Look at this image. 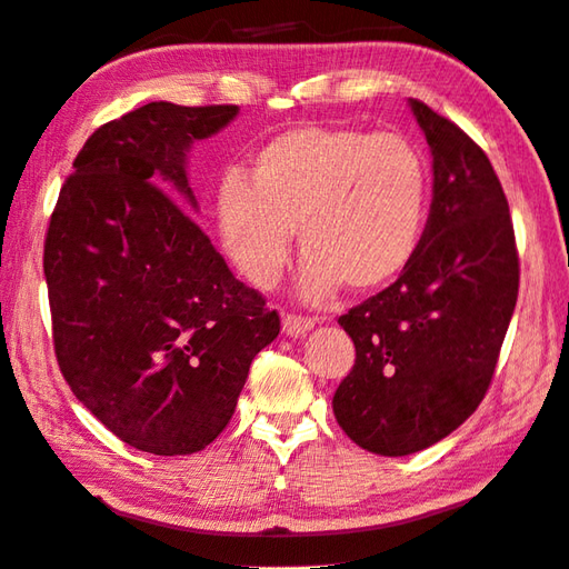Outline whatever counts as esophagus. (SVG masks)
Here are the masks:
<instances>
[{
    "mask_svg": "<svg viewBox=\"0 0 569 569\" xmlns=\"http://www.w3.org/2000/svg\"><path fill=\"white\" fill-rule=\"evenodd\" d=\"M281 323H283V333L288 338H301L308 333V330H313V326H316L311 318H301V316H291V313H286Z\"/></svg>",
    "mask_w": 569,
    "mask_h": 569,
    "instance_id": "esophagus-1",
    "label": "esophagus"
}]
</instances>
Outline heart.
<instances>
[{"mask_svg":"<svg viewBox=\"0 0 569 569\" xmlns=\"http://www.w3.org/2000/svg\"><path fill=\"white\" fill-rule=\"evenodd\" d=\"M428 167L398 133L298 127L256 151L246 181L216 196L221 246L246 281L268 291L303 258L298 296L323 303L340 286L370 293L406 271L426 229Z\"/></svg>","mask_w":569,"mask_h":569,"instance_id":"obj_1","label":"heart"}]
</instances>
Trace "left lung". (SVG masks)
<instances>
[{"label":"left lung","mask_w":569,"mask_h":569,"mask_svg":"<svg viewBox=\"0 0 569 569\" xmlns=\"http://www.w3.org/2000/svg\"><path fill=\"white\" fill-rule=\"evenodd\" d=\"M432 157V203L410 266L346 316L356 366L333 412L346 436L388 458L426 450L468 420L518 303V249L498 173L468 133L418 99Z\"/></svg>","instance_id":"1"}]
</instances>
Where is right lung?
Returning a JSON list of instances; mask_svg holds the SVG:
<instances>
[{
	"mask_svg": "<svg viewBox=\"0 0 569 569\" xmlns=\"http://www.w3.org/2000/svg\"><path fill=\"white\" fill-rule=\"evenodd\" d=\"M239 107L151 101L87 139L44 241L61 376L127 446L191 456L221 436L281 330L199 223L186 161Z\"/></svg>",
	"mask_w": 569,
	"mask_h": 569,
	"instance_id": "1",
	"label": "right lung"
}]
</instances>
